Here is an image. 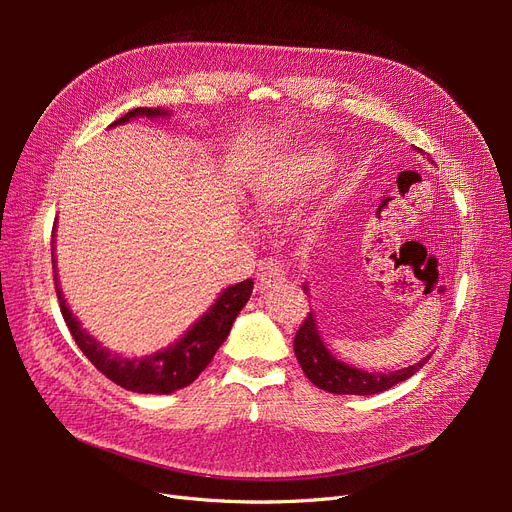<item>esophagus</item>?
<instances>
[{
  "mask_svg": "<svg viewBox=\"0 0 512 512\" xmlns=\"http://www.w3.org/2000/svg\"><path fill=\"white\" fill-rule=\"evenodd\" d=\"M284 280V267L280 260H265L258 265V273H256V282H258V290L269 288L273 282Z\"/></svg>",
  "mask_w": 512,
  "mask_h": 512,
  "instance_id": "34e87169",
  "label": "esophagus"
}]
</instances>
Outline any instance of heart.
Masks as SVG:
<instances>
[{"instance_id":"b5f03b06","label":"heart","mask_w":512,"mask_h":512,"mask_svg":"<svg viewBox=\"0 0 512 512\" xmlns=\"http://www.w3.org/2000/svg\"><path fill=\"white\" fill-rule=\"evenodd\" d=\"M320 162L312 160V158H299L290 164H286V168L277 175L275 183H271V188H267L260 196V209H273L277 205L286 203L292 196H297L303 185L312 181L318 175Z\"/></svg>"}]
</instances>
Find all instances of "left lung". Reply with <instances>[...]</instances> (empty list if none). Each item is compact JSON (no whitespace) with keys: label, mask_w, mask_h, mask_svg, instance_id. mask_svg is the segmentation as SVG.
Masks as SVG:
<instances>
[{"label":"left lung","mask_w":512,"mask_h":512,"mask_svg":"<svg viewBox=\"0 0 512 512\" xmlns=\"http://www.w3.org/2000/svg\"><path fill=\"white\" fill-rule=\"evenodd\" d=\"M294 354H297V361L309 382H314L318 389L335 395L382 393L414 376L416 371L431 359V356H425L421 363L399 371H391V374H367L363 369H356L352 365L337 361L335 356L324 348L312 314L305 316L297 335H294Z\"/></svg>","instance_id":"obj_1"}]
</instances>
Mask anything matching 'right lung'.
Instances as JSON below:
<instances>
[{
  "mask_svg": "<svg viewBox=\"0 0 512 512\" xmlns=\"http://www.w3.org/2000/svg\"><path fill=\"white\" fill-rule=\"evenodd\" d=\"M136 115L156 117L166 115V111H160V108H134L128 115L119 117L113 126H117V123H126ZM55 290L61 307V316H64L68 324L70 335L100 374L134 393L168 395L192 384L200 376V371L211 363L215 352H218V348L228 337L237 314L241 312L243 305L250 301L254 282L245 280L241 284L226 288L218 297V301L211 305L209 312L200 318L175 346H170L164 352H158L153 356H145V359H121V356L104 350L94 337H89L85 329H81L79 320L72 316L64 301V294L59 290L57 275Z\"/></svg>",
  "mask_w": 512,
  "mask_h": 512,
  "instance_id": "right-lung-1",
  "label": "right lung"
}]
</instances>
